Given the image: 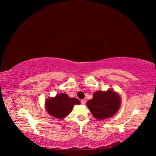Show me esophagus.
<instances>
[{
  "label": "esophagus",
  "mask_w": 156,
  "mask_h": 156,
  "mask_svg": "<svg viewBox=\"0 0 156 156\" xmlns=\"http://www.w3.org/2000/svg\"><path fill=\"white\" fill-rule=\"evenodd\" d=\"M80 102H81V104H85V99H81Z\"/></svg>",
  "instance_id": "1"
}]
</instances>
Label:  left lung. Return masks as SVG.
Segmentation results:
<instances>
[{"label":"left lung","mask_w":156,"mask_h":156,"mask_svg":"<svg viewBox=\"0 0 156 156\" xmlns=\"http://www.w3.org/2000/svg\"><path fill=\"white\" fill-rule=\"evenodd\" d=\"M92 114L98 120L106 119L113 116L118 111L120 99L117 93L112 90L94 92L93 98L87 102Z\"/></svg>","instance_id":"left-lung-1"}]
</instances>
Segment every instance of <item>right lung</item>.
Listing matches in <instances>:
<instances>
[{"label":"right lung","mask_w":156,"mask_h":156,"mask_svg":"<svg viewBox=\"0 0 156 156\" xmlns=\"http://www.w3.org/2000/svg\"><path fill=\"white\" fill-rule=\"evenodd\" d=\"M79 104L78 99L70 98L66 94L61 93L54 98L48 99L45 103V107L49 114L62 119L71 112L75 104Z\"/></svg>","instance_id":"add662e5"}]
</instances>
